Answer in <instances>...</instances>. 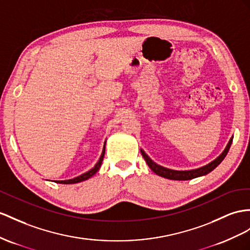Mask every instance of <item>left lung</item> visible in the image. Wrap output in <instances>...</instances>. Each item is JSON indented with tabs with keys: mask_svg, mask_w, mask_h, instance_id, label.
I'll return each instance as SVG.
<instances>
[{
	"mask_svg": "<svg viewBox=\"0 0 250 250\" xmlns=\"http://www.w3.org/2000/svg\"><path fill=\"white\" fill-rule=\"evenodd\" d=\"M232 143V137L230 138L229 143L227 145V146L225 148V150L223 151L222 154L216 157L213 162H211L210 164L204 166V167L201 168H197V169H193V170H187V171H177V170H171L168 168H165L162 167V166L157 165L156 163H154L152 161V159L146 154L145 151H142V154L145 158L146 163L148 164V166L150 167V169L156 173L157 175L165 177V178H168V180H174V181H188V180H192V178H195L198 176H203V175H206L208 174L209 172L212 171L213 169H215L217 166H219L225 156L227 155V153L230 149V146H231Z\"/></svg>",
	"mask_w": 250,
	"mask_h": 250,
	"instance_id": "1",
	"label": "left lung"
}]
</instances>
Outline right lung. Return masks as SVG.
<instances>
[{"instance_id": "right-lung-1", "label": "right lung", "mask_w": 250, "mask_h": 250, "mask_svg": "<svg viewBox=\"0 0 250 250\" xmlns=\"http://www.w3.org/2000/svg\"><path fill=\"white\" fill-rule=\"evenodd\" d=\"M104 152H105V143H104V150H102L101 153V156L99 158V161L97 162V164L95 165V167L93 169H91L89 171L85 172V173H83L79 176H77L75 178H72V180H66V181H56V183H59V184H76V183H80L83 181H86L88 180L89 177H92L96 172H97L100 168V166L102 164V161H104Z\"/></svg>"}]
</instances>
